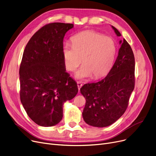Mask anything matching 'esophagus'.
<instances>
[{"label":"esophagus","mask_w":156,"mask_h":156,"mask_svg":"<svg viewBox=\"0 0 156 156\" xmlns=\"http://www.w3.org/2000/svg\"><path fill=\"white\" fill-rule=\"evenodd\" d=\"M77 87H78V90H79V91L80 90V87H82V86H83V84H81L80 82H77Z\"/></svg>","instance_id":"obj_1"}]
</instances>
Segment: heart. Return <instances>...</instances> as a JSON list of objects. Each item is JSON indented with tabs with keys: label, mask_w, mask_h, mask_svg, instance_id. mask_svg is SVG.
I'll use <instances>...</instances> for the list:
<instances>
[{
	"label": "heart",
	"mask_w": 156,
	"mask_h": 156,
	"mask_svg": "<svg viewBox=\"0 0 156 156\" xmlns=\"http://www.w3.org/2000/svg\"><path fill=\"white\" fill-rule=\"evenodd\" d=\"M72 46L65 44L63 56L65 68L75 71L82 62L83 65L76 72L75 77L83 80L99 79L108 72L114 62L116 44L110 37L93 30L80 32L72 39Z\"/></svg>",
	"instance_id": "1"
}]
</instances>
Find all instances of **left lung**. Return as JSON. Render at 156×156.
I'll list each match as a JSON object with an SVG mask.
<instances>
[{
  "label": "left lung",
  "mask_w": 156,
  "mask_h": 156,
  "mask_svg": "<svg viewBox=\"0 0 156 156\" xmlns=\"http://www.w3.org/2000/svg\"><path fill=\"white\" fill-rule=\"evenodd\" d=\"M112 28L117 36H121L117 29ZM119 44L118 56L107 76L97 83L84 84L80 90L86 100L84 121L94 127H107L117 121L126 110L134 90V54L124 39Z\"/></svg>",
  "instance_id": "obj_1"
}]
</instances>
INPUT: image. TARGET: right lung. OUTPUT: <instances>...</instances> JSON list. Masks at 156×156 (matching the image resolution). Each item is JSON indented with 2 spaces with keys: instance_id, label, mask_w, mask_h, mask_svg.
Instances as JSON below:
<instances>
[{
  "instance_id": "right-lung-1",
  "label": "right lung",
  "mask_w": 156,
  "mask_h": 156,
  "mask_svg": "<svg viewBox=\"0 0 156 156\" xmlns=\"http://www.w3.org/2000/svg\"><path fill=\"white\" fill-rule=\"evenodd\" d=\"M73 24L52 23L34 34L25 48L20 68V100L27 114L41 126L61 121L64 103L78 93L66 72L63 38Z\"/></svg>"
}]
</instances>
